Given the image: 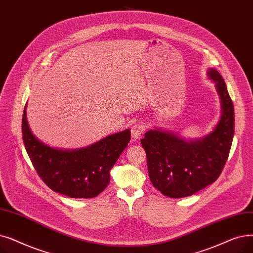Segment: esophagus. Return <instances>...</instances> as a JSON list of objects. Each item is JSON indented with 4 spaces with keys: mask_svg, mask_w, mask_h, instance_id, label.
<instances>
[{
    "mask_svg": "<svg viewBox=\"0 0 253 253\" xmlns=\"http://www.w3.org/2000/svg\"><path fill=\"white\" fill-rule=\"evenodd\" d=\"M145 125L138 122V123H135L132 127H131V136H132L133 139H137L140 137V135H142V133H144L145 131Z\"/></svg>",
    "mask_w": 253,
    "mask_h": 253,
    "instance_id": "esophagus-1",
    "label": "esophagus"
}]
</instances>
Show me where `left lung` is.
Instances as JSON below:
<instances>
[{
  "mask_svg": "<svg viewBox=\"0 0 253 253\" xmlns=\"http://www.w3.org/2000/svg\"><path fill=\"white\" fill-rule=\"evenodd\" d=\"M208 75L216 83L222 105L220 121L212 133L199 140L186 141L162 130H150L140 139L153 186L172 199L192 195L214 183L232 147L235 132L233 101L220 73L210 69Z\"/></svg>",
  "mask_w": 253,
  "mask_h": 253,
  "instance_id": "obj_1",
  "label": "left lung"
}]
</instances>
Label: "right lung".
Here are the masks:
<instances>
[{
  "label": "right lung",
  "mask_w": 253,
  "mask_h": 253,
  "mask_svg": "<svg viewBox=\"0 0 253 253\" xmlns=\"http://www.w3.org/2000/svg\"><path fill=\"white\" fill-rule=\"evenodd\" d=\"M27 105L21 121L23 139L33 167L41 180L54 192L72 199H92L100 194L111 180V171L128 146L130 130L109 135L80 150L52 149L31 132Z\"/></svg>",
  "instance_id": "right-lung-1"
}]
</instances>
